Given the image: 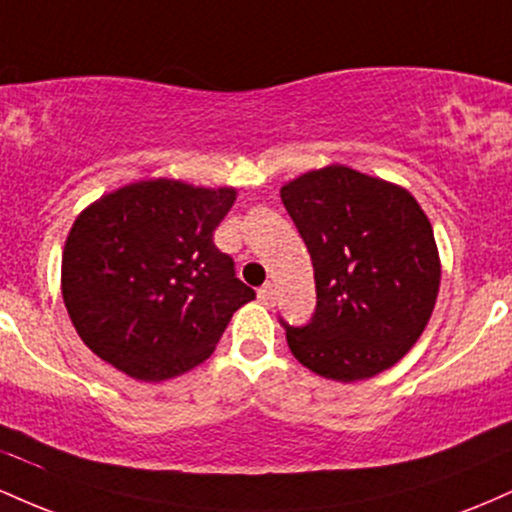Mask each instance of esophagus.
Wrapping results in <instances>:
<instances>
[{"label": "esophagus", "mask_w": 512, "mask_h": 512, "mask_svg": "<svg viewBox=\"0 0 512 512\" xmlns=\"http://www.w3.org/2000/svg\"><path fill=\"white\" fill-rule=\"evenodd\" d=\"M257 298H260L262 305H267V308H272L274 301H276V291L272 284H264L260 291H257Z\"/></svg>", "instance_id": "34e87169"}]
</instances>
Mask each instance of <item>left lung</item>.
I'll list each match as a JSON object with an SVG mask.
<instances>
[{"instance_id":"obj_1","label":"left lung","mask_w":512,"mask_h":512,"mask_svg":"<svg viewBox=\"0 0 512 512\" xmlns=\"http://www.w3.org/2000/svg\"><path fill=\"white\" fill-rule=\"evenodd\" d=\"M315 269V313L286 330L317 375L354 383L383 373L421 337L440 286L433 228L402 187L344 166L281 187Z\"/></svg>"}]
</instances>
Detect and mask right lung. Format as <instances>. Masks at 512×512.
<instances>
[{"instance_id": "right-lung-1", "label": "right lung", "mask_w": 512, "mask_h": 512, "mask_svg": "<svg viewBox=\"0 0 512 512\" xmlns=\"http://www.w3.org/2000/svg\"><path fill=\"white\" fill-rule=\"evenodd\" d=\"M233 187L142 180L84 209L62 255V296L84 344L129 378L158 383L199 366L255 291L214 231Z\"/></svg>"}]
</instances>
